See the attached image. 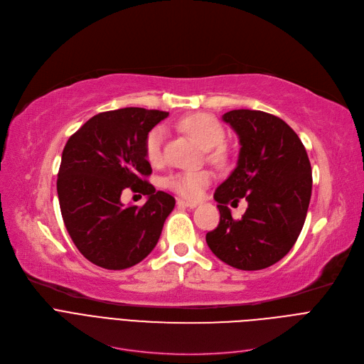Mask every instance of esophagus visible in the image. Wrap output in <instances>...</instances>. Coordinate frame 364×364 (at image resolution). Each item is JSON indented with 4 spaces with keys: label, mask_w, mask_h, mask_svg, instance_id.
<instances>
[{
    "label": "esophagus",
    "mask_w": 364,
    "mask_h": 364,
    "mask_svg": "<svg viewBox=\"0 0 364 364\" xmlns=\"http://www.w3.org/2000/svg\"><path fill=\"white\" fill-rule=\"evenodd\" d=\"M197 204L198 203H196V201H188V200H178V205L179 207H188V208H194V207H197Z\"/></svg>",
    "instance_id": "esophagus-1"
}]
</instances>
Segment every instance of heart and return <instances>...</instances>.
Segmentation results:
<instances>
[{
	"mask_svg": "<svg viewBox=\"0 0 364 364\" xmlns=\"http://www.w3.org/2000/svg\"><path fill=\"white\" fill-rule=\"evenodd\" d=\"M178 124L183 132L191 135L200 145L208 148V157L211 160L223 161L226 159L228 151L225 145L220 144L225 138V129L216 117L207 113H197L183 117ZM163 142L164 129L157 126L148 134L144 146L145 157L151 164H160L163 161ZM211 179L213 173L207 168L181 170V172L166 176L163 185L183 198L194 200L203 194Z\"/></svg>",
	"mask_w": 364,
	"mask_h": 364,
	"instance_id": "obj_1",
	"label": "heart"
}]
</instances>
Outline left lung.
Wrapping results in <instances>:
<instances>
[{
  "label": "left lung",
  "mask_w": 364,
  "mask_h": 364,
  "mask_svg": "<svg viewBox=\"0 0 364 364\" xmlns=\"http://www.w3.org/2000/svg\"><path fill=\"white\" fill-rule=\"evenodd\" d=\"M223 120L238 134L241 151L238 166L215 192L220 222L205 241L232 267L266 269L300 237L311 197L310 160L292 127L270 113L232 110ZM241 198L249 207L233 220L227 204Z\"/></svg>",
  "instance_id": "8db88e82"
}]
</instances>
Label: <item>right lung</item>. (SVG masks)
Masks as SVG:
<instances>
[{
    "mask_svg": "<svg viewBox=\"0 0 364 364\" xmlns=\"http://www.w3.org/2000/svg\"><path fill=\"white\" fill-rule=\"evenodd\" d=\"M167 112L141 107L102 112L91 117L64 145L57 194L64 226L85 259L109 270L142 262L156 247L175 198L146 179L151 164L145 139ZM129 188L147 203L124 208Z\"/></svg>",
    "mask_w": 364,
    "mask_h": 364,
    "instance_id": "1",
    "label": "right lung"
}]
</instances>
